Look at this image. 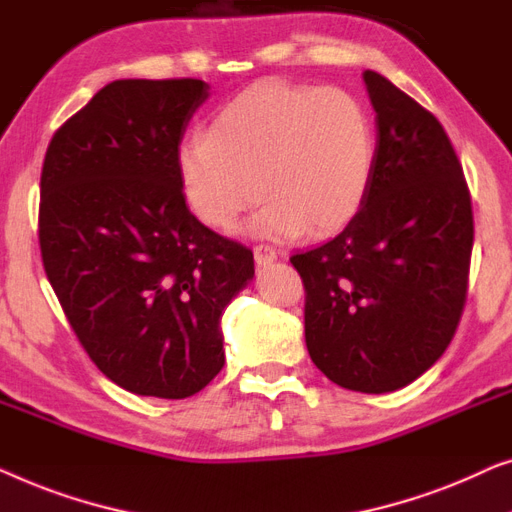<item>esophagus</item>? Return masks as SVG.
<instances>
[{"mask_svg": "<svg viewBox=\"0 0 512 512\" xmlns=\"http://www.w3.org/2000/svg\"><path fill=\"white\" fill-rule=\"evenodd\" d=\"M278 259V250L271 248V246H257L255 248V262L262 266V264H271Z\"/></svg>", "mask_w": 512, "mask_h": 512, "instance_id": "34e87169", "label": "esophagus"}]
</instances>
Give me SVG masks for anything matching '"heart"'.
Masks as SVG:
<instances>
[{
    "label": "heart",
    "mask_w": 512,
    "mask_h": 512,
    "mask_svg": "<svg viewBox=\"0 0 512 512\" xmlns=\"http://www.w3.org/2000/svg\"><path fill=\"white\" fill-rule=\"evenodd\" d=\"M376 150L371 113L352 92L262 81L187 136L176 174L187 208L220 232L269 194L248 232L287 241L338 232L362 211Z\"/></svg>",
    "instance_id": "1"
}]
</instances>
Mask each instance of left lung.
<instances>
[{
    "instance_id": "1",
    "label": "left lung",
    "mask_w": 512,
    "mask_h": 512,
    "mask_svg": "<svg viewBox=\"0 0 512 512\" xmlns=\"http://www.w3.org/2000/svg\"><path fill=\"white\" fill-rule=\"evenodd\" d=\"M376 169L362 211L290 262L306 287V348L345 390H401L431 369L466 301L473 213L455 148L434 115L378 71Z\"/></svg>"
}]
</instances>
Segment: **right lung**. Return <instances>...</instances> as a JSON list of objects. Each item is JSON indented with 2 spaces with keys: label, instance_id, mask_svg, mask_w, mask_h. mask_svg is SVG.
I'll return each instance as SVG.
<instances>
[{
  "label": "right lung",
  "instance_id": "add662e5",
  "mask_svg": "<svg viewBox=\"0 0 512 512\" xmlns=\"http://www.w3.org/2000/svg\"><path fill=\"white\" fill-rule=\"evenodd\" d=\"M211 85L125 78L50 141L41 171L46 276L92 362L122 390L185 399L225 364L222 313L253 253L187 208L176 153Z\"/></svg>",
  "mask_w": 512,
  "mask_h": 512
}]
</instances>
